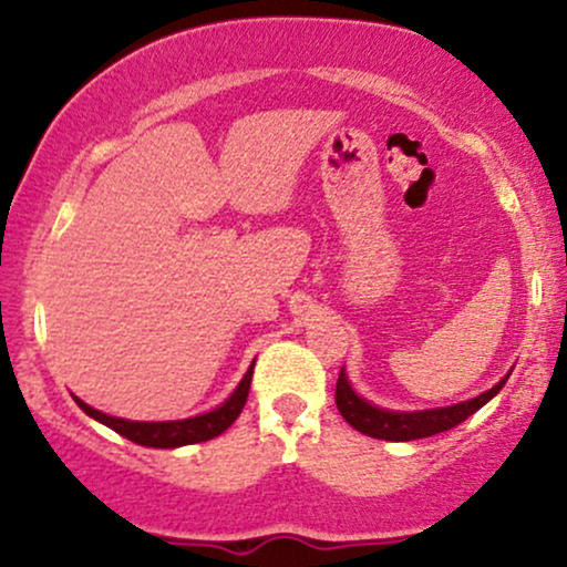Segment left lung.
I'll return each instance as SVG.
<instances>
[{
    "label": "left lung",
    "mask_w": 567,
    "mask_h": 567,
    "mask_svg": "<svg viewBox=\"0 0 567 567\" xmlns=\"http://www.w3.org/2000/svg\"><path fill=\"white\" fill-rule=\"evenodd\" d=\"M509 373L501 379L496 386L487 389V392L472 396V400L455 402V405L447 408H429V410H389L379 408L373 402H368L365 396H360L351 386L347 370L341 368V375H338L336 383V405L338 413L347 419L349 426H354L357 432L368 434V437L375 440H389V442H410L421 437H432V434L447 432V429L458 426L461 421L470 419L472 413H477L485 402H491L501 389H504Z\"/></svg>",
    "instance_id": "left-lung-1"
}]
</instances>
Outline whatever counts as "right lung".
I'll return each mask as SVG.
<instances>
[{
  "mask_svg": "<svg viewBox=\"0 0 567 567\" xmlns=\"http://www.w3.org/2000/svg\"><path fill=\"white\" fill-rule=\"evenodd\" d=\"M252 368H256V360L250 362L247 373L243 375V381L237 383V389L220 402L218 408L207 410V413L192 415V419H181V421H127V419H116V415H106L101 410L90 408L87 402H82L80 396H74V402L80 405L90 419H95L97 424L114 429L116 434L127 437L135 445H146V447H181V445H194V442H207L218 434H224L237 415L243 413L245 402H247V392H250V381H252Z\"/></svg>",
  "mask_w": 567,
  "mask_h": 567,
  "instance_id": "obj_1",
  "label": "right lung"
}]
</instances>
